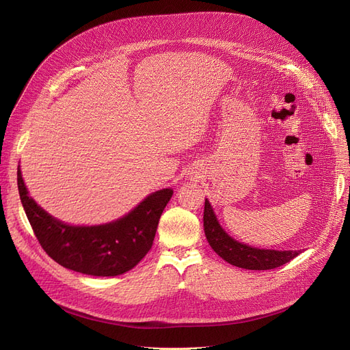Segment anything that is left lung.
<instances>
[{"mask_svg": "<svg viewBox=\"0 0 350 350\" xmlns=\"http://www.w3.org/2000/svg\"><path fill=\"white\" fill-rule=\"evenodd\" d=\"M204 232L211 248L228 264L245 269H272L295 258L301 251L260 250L235 241L218 224L208 200L204 204Z\"/></svg>", "mask_w": 350, "mask_h": 350, "instance_id": "8db88e82", "label": "left lung"}]
</instances>
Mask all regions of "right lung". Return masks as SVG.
<instances>
[{
	"instance_id": "right-lung-1",
	"label": "right lung",
	"mask_w": 350,
	"mask_h": 350,
	"mask_svg": "<svg viewBox=\"0 0 350 350\" xmlns=\"http://www.w3.org/2000/svg\"><path fill=\"white\" fill-rule=\"evenodd\" d=\"M21 203L44 251L59 265L94 277H116L136 267L153 245L160 215L173 196L163 189L147 196L127 215L113 223L73 227L49 215L28 196L16 172Z\"/></svg>"
}]
</instances>
